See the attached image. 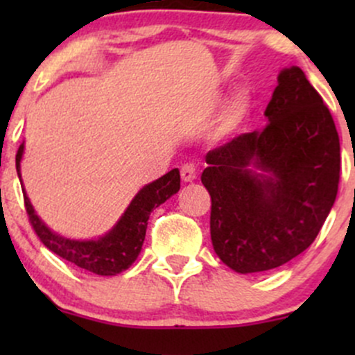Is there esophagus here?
<instances>
[{"instance_id": "esophagus-1", "label": "esophagus", "mask_w": 355, "mask_h": 355, "mask_svg": "<svg viewBox=\"0 0 355 355\" xmlns=\"http://www.w3.org/2000/svg\"><path fill=\"white\" fill-rule=\"evenodd\" d=\"M180 175L183 182H193L197 178V166L193 164H185L180 168Z\"/></svg>"}]
</instances>
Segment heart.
<instances>
[{
    "label": "heart",
    "instance_id": "obj_1",
    "mask_svg": "<svg viewBox=\"0 0 355 355\" xmlns=\"http://www.w3.org/2000/svg\"><path fill=\"white\" fill-rule=\"evenodd\" d=\"M248 112V98L243 93H239L237 96H234V100L230 101L229 108H227L225 118H223V126L225 128H234L235 125H239L242 121V118L247 115Z\"/></svg>",
    "mask_w": 355,
    "mask_h": 355
}]
</instances>
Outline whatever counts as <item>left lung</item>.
I'll return each mask as SVG.
<instances>
[{
  "instance_id": "1",
  "label": "left lung",
  "mask_w": 355,
  "mask_h": 355,
  "mask_svg": "<svg viewBox=\"0 0 355 355\" xmlns=\"http://www.w3.org/2000/svg\"><path fill=\"white\" fill-rule=\"evenodd\" d=\"M267 125L210 150L215 254L239 274L280 267L315 240L337 197L340 144L331 112L299 67L280 71Z\"/></svg>"
}]
</instances>
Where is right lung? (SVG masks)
Segmentation results:
<instances>
[{"mask_svg": "<svg viewBox=\"0 0 355 355\" xmlns=\"http://www.w3.org/2000/svg\"><path fill=\"white\" fill-rule=\"evenodd\" d=\"M24 144L19 145L16 153V172L19 180H21L19 162H21ZM178 190H180V172L178 168H173L138 191L116 225L98 240H70L55 234L35 214L33 205L24 191L23 197L31 227L44 247L50 248L53 254L60 255L61 259L96 275H116L126 270L137 260L144 245L150 214L155 207L168 200Z\"/></svg>", "mask_w": 355, "mask_h": 355, "instance_id": "right-lung-1", "label": "right lung"}]
</instances>
